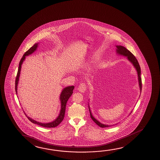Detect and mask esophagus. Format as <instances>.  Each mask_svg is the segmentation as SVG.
<instances>
[{"label":"esophagus","mask_w":160,"mask_h":160,"mask_svg":"<svg viewBox=\"0 0 160 160\" xmlns=\"http://www.w3.org/2000/svg\"><path fill=\"white\" fill-rule=\"evenodd\" d=\"M78 89L79 91L81 92H82V93H83V92H84L86 91V84L84 83H82L81 84H80L79 85Z\"/></svg>","instance_id":"34e87169"}]
</instances>
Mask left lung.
Masks as SVG:
<instances>
[{"mask_svg": "<svg viewBox=\"0 0 160 160\" xmlns=\"http://www.w3.org/2000/svg\"><path fill=\"white\" fill-rule=\"evenodd\" d=\"M116 48H117V49H116V53H117V54H119V55H121V56L127 57V59L133 64V66H134V67L135 68V69H136V70L137 71L140 92H141V91H142V79H141V68H140V64L138 63L137 59H136V58L134 57V55H133L130 51H128L127 49L126 48L123 46H116ZM88 108L89 110V112H90L91 118L92 120H93L98 126H99V127H102V128L111 127V126H112L115 125V124H118V123H117V124H113V125H108V124H102V123H101V122H99L98 120H97V119L93 116V115L92 114L91 111V109H90V107H89V104ZM131 113H132V111L131 112L130 114H131Z\"/></svg>", "mask_w": 160, "mask_h": 160, "instance_id": "8db88e82", "label": "left lung"}]
</instances>
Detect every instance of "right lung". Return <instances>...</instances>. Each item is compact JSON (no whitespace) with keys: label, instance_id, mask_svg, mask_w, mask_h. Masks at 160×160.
I'll return each instance as SVG.
<instances>
[{"label":"right lung","instance_id":"right-lung-1","mask_svg":"<svg viewBox=\"0 0 160 160\" xmlns=\"http://www.w3.org/2000/svg\"><path fill=\"white\" fill-rule=\"evenodd\" d=\"M38 46V43H36L33 47H31V48L29 49L28 51H27L26 53H24V54L23 55V57L22 58L21 60L20 61L19 64V68H18V73H17V77H16V79H15V92H16L17 94V87H18L19 78V76H20L22 64L23 63L24 61L25 60L26 56H29V55H30L31 54L33 53L34 51H36L37 50ZM74 88V86L67 87L64 88L62 90V91L61 92V95H60V97H59L61 103V111H60L58 117L54 121H53V122L46 123H41V122H37V121H36L35 120L32 119L30 117L27 116V115L24 113L25 114H26V116L27 117L28 119L31 122H32L33 123L38 124V125L42 126V127H47V128H52V127L53 128V127H57L63 120L64 114H65V111H66V104H67V102L68 101L69 97L71 96L72 94L73 93Z\"/></svg>","mask_w":160,"mask_h":160}]
</instances>
